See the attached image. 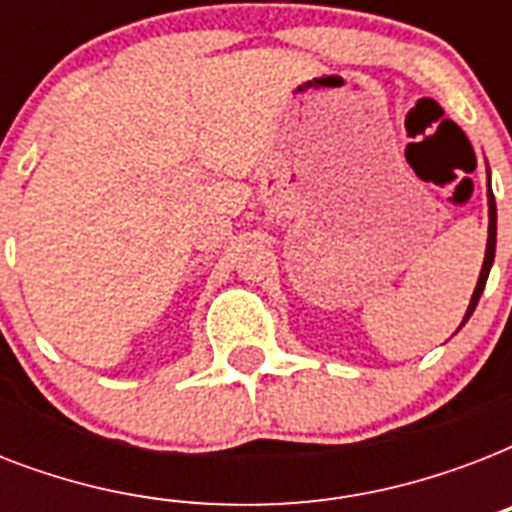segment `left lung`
Returning <instances> with one entry per match:
<instances>
[{
    "instance_id": "left-lung-1",
    "label": "left lung",
    "mask_w": 512,
    "mask_h": 512,
    "mask_svg": "<svg viewBox=\"0 0 512 512\" xmlns=\"http://www.w3.org/2000/svg\"><path fill=\"white\" fill-rule=\"evenodd\" d=\"M486 175H489V170H486ZM486 199H489V236H486V255H484V265H481V276H478V284H476V289H473V297H470V305H468V311H465V319H462L460 329L465 327V321L473 316L478 300H481V295H484L486 279H489V271H492V263H494V252H497V204H494L492 177H489Z\"/></svg>"
}]
</instances>
